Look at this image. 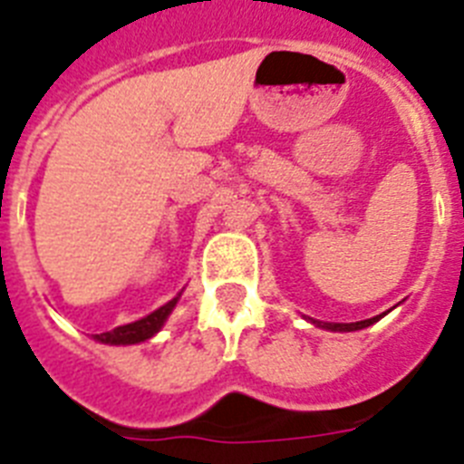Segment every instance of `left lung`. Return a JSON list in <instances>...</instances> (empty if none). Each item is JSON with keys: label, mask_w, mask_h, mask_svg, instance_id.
I'll return each instance as SVG.
<instances>
[{"label": "left lung", "mask_w": 464, "mask_h": 464, "mask_svg": "<svg viewBox=\"0 0 464 464\" xmlns=\"http://www.w3.org/2000/svg\"><path fill=\"white\" fill-rule=\"evenodd\" d=\"M384 316H387V311H384V314H380V316L365 318V321H356V323H323V321H314V318H311V323L323 330H330V333H353V330L368 328V325H372V323H377L380 318H384Z\"/></svg>", "instance_id": "left-lung-1"}]
</instances>
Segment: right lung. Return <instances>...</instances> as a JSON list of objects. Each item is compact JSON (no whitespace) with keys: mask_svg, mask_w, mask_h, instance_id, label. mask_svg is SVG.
<instances>
[{"mask_svg":"<svg viewBox=\"0 0 464 464\" xmlns=\"http://www.w3.org/2000/svg\"><path fill=\"white\" fill-rule=\"evenodd\" d=\"M181 292H179L174 299H169L167 304H162L160 309H155L153 314H148V316L139 318V321H134V323H127V325H120V328L111 330V333L93 334V340L101 342V344H111V346L141 344V342L150 340V337H155L160 330L165 328L167 318L172 316L174 306H177L179 299H181Z\"/></svg>","mask_w":464,"mask_h":464,"instance_id":"1","label":"right lung"}]
</instances>
